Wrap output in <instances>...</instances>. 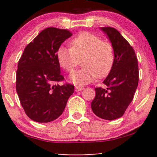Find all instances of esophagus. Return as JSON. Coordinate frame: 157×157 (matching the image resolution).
<instances>
[{
    "label": "esophagus",
    "instance_id": "1",
    "mask_svg": "<svg viewBox=\"0 0 157 157\" xmlns=\"http://www.w3.org/2000/svg\"><path fill=\"white\" fill-rule=\"evenodd\" d=\"M84 88L82 86H75V91H80L83 90Z\"/></svg>",
    "mask_w": 157,
    "mask_h": 157
}]
</instances>
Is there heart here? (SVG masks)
I'll return each instance as SVG.
<instances>
[{"label":"heart","mask_w":157,"mask_h":157,"mask_svg":"<svg viewBox=\"0 0 157 157\" xmlns=\"http://www.w3.org/2000/svg\"><path fill=\"white\" fill-rule=\"evenodd\" d=\"M70 45L71 47L60 46L57 57L61 67L67 72H72L82 59L83 67L70 76V80L74 83H90L97 76H105L112 68L114 60L113 46L100 37L82 32L74 37Z\"/></svg>","instance_id":"1"}]
</instances>
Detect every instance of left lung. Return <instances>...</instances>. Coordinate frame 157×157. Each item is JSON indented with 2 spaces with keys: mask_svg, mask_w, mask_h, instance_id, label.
<instances>
[{
  "mask_svg": "<svg viewBox=\"0 0 157 157\" xmlns=\"http://www.w3.org/2000/svg\"><path fill=\"white\" fill-rule=\"evenodd\" d=\"M112 45L114 60L103 83L106 89L96 88L91 102L95 115L106 120L121 117L134 98L139 82L138 61L134 48L112 27H101Z\"/></svg>",
  "mask_w": 157,
  "mask_h": 157,
  "instance_id": "1",
  "label": "left lung"
}]
</instances>
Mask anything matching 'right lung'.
<instances>
[{"instance_id":"add662e5","label":"right lung","mask_w":157,"mask_h":157,"mask_svg":"<svg viewBox=\"0 0 157 157\" xmlns=\"http://www.w3.org/2000/svg\"><path fill=\"white\" fill-rule=\"evenodd\" d=\"M72 35L66 29L49 27L25 48L16 73V91L25 113L37 122H49L63 112L74 86L63 80L57 51Z\"/></svg>"}]
</instances>
